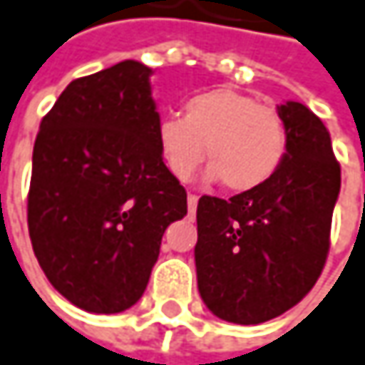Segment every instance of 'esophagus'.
Instances as JSON below:
<instances>
[{
  "label": "esophagus",
  "instance_id": "34e87169",
  "mask_svg": "<svg viewBox=\"0 0 365 365\" xmlns=\"http://www.w3.org/2000/svg\"><path fill=\"white\" fill-rule=\"evenodd\" d=\"M196 207H198V196L196 194H187V209H190V213H194Z\"/></svg>",
  "mask_w": 365,
  "mask_h": 365
}]
</instances>
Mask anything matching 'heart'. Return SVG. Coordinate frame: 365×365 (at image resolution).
I'll return each mask as SVG.
<instances>
[{
  "mask_svg": "<svg viewBox=\"0 0 365 365\" xmlns=\"http://www.w3.org/2000/svg\"><path fill=\"white\" fill-rule=\"evenodd\" d=\"M158 152L178 180H190L205 158L207 180L232 192H249L267 182L286 156V127L280 115L249 93L219 87L190 98L182 116L156 125Z\"/></svg>",
  "mask_w": 365,
  "mask_h": 365,
  "instance_id": "heart-1",
  "label": "heart"
}]
</instances>
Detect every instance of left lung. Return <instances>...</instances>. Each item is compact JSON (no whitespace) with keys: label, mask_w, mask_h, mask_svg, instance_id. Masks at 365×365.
I'll list each match as a JSON object with an SVG mask.
<instances>
[{"label":"left lung","mask_w":365,"mask_h":365,"mask_svg":"<svg viewBox=\"0 0 365 365\" xmlns=\"http://www.w3.org/2000/svg\"><path fill=\"white\" fill-rule=\"evenodd\" d=\"M286 127L280 169L230 200L202 196L194 249L205 305L234 324H261L294 307L319 278L341 165L330 133L301 102L278 106Z\"/></svg>","instance_id":"8db88e82"}]
</instances>
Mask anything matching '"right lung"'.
<instances>
[{"mask_svg":"<svg viewBox=\"0 0 365 365\" xmlns=\"http://www.w3.org/2000/svg\"><path fill=\"white\" fill-rule=\"evenodd\" d=\"M148 68L125 60L71 81L33 148L29 236L50 284L91 314L140 301L187 194L156 146Z\"/></svg>","mask_w":365,"mask_h":365,"instance_id":"right-lung-1","label":"right lung"}]
</instances>
